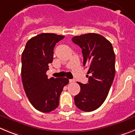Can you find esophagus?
<instances>
[{
	"label": "esophagus",
	"instance_id": "obj_1",
	"mask_svg": "<svg viewBox=\"0 0 135 135\" xmlns=\"http://www.w3.org/2000/svg\"><path fill=\"white\" fill-rule=\"evenodd\" d=\"M74 79H70V80H69V82H70V83H71V82H74Z\"/></svg>",
	"mask_w": 135,
	"mask_h": 135
}]
</instances>
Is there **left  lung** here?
<instances>
[{"mask_svg":"<svg viewBox=\"0 0 135 135\" xmlns=\"http://www.w3.org/2000/svg\"><path fill=\"white\" fill-rule=\"evenodd\" d=\"M74 43L82 49L83 65L89 69L87 84L78 82L80 91L74 97L80 110L92 112L103 104L109 93L115 76V53L110 42L95 33L72 38Z\"/></svg>","mask_w":135,"mask_h":135,"instance_id":"8db88e82","label":"left lung"}]
</instances>
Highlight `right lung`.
I'll return each instance as SVG.
<instances>
[{
	"instance_id": "right-lung-1",
	"label": "right lung",
	"mask_w": 135,
	"mask_h": 135,
	"mask_svg": "<svg viewBox=\"0 0 135 135\" xmlns=\"http://www.w3.org/2000/svg\"><path fill=\"white\" fill-rule=\"evenodd\" d=\"M64 36L42 33L30 39L21 56V79L31 104L37 110L48 113L59 105V97L68 84L66 78L49 79L46 71L53 62V49Z\"/></svg>"
}]
</instances>
